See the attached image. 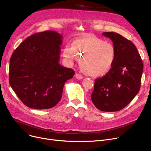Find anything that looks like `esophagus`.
<instances>
[{"label":"esophagus","mask_w":151,"mask_h":151,"mask_svg":"<svg viewBox=\"0 0 151 151\" xmlns=\"http://www.w3.org/2000/svg\"><path fill=\"white\" fill-rule=\"evenodd\" d=\"M75 77L76 79H78V80H82V79L83 78V75H81V74H79V73H76L75 75Z\"/></svg>","instance_id":"34e87169"}]
</instances>
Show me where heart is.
I'll return each instance as SVG.
<instances>
[{
    "label": "heart",
    "mask_w": 151,
    "mask_h": 151,
    "mask_svg": "<svg viewBox=\"0 0 151 151\" xmlns=\"http://www.w3.org/2000/svg\"><path fill=\"white\" fill-rule=\"evenodd\" d=\"M63 56L70 63L76 57L80 58V65L84 72L91 76L106 75L111 70L116 58L114 46L93 34H87L75 39L63 47Z\"/></svg>",
    "instance_id": "1"
}]
</instances>
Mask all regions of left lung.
<instances>
[{
    "label": "left lung",
    "mask_w": 151,
    "mask_h": 151,
    "mask_svg": "<svg viewBox=\"0 0 151 151\" xmlns=\"http://www.w3.org/2000/svg\"><path fill=\"white\" fill-rule=\"evenodd\" d=\"M103 35L112 40L116 58L111 70L95 81L91 99L101 111L113 112L125 107L139 91L143 63L131 41L115 32Z\"/></svg>",
    "instance_id": "8db88e82"
}]
</instances>
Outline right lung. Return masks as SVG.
<instances>
[{"instance_id": "add662e5", "label": "right lung", "mask_w": 151, "mask_h": 151, "mask_svg": "<svg viewBox=\"0 0 151 151\" xmlns=\"http://www.w3.org/2000/svg\"><path fill=\"white\" fill-rule=\"evenodd\" d=\"M62 36L52 30L27 37L13 52L10 60L9 83L27 107L49 109L62 97L65 83L75 71L59 64Z\"/></svg>"}]
</instances>
